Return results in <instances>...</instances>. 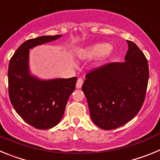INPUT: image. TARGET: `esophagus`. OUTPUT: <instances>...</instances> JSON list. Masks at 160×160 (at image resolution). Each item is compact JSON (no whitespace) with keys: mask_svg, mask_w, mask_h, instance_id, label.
Listing matches in <instances>:
<instances>
[{"mask_svg":"<svg viewBox=\"0 0 160 160\" xmlns=\"http://www.w3.org/2000/svg\"><path fill=\"white\" fill-rule=\"evenodd\" d=\"M83 84V80L82 78H78V79L77 81V83H76V87H77L78 89H80L82 87V86Z\"/></svg>","mask_w":160,"mask_h":160,"instance_id":"esophagus-1","label":"esophagus"}]
</instances>
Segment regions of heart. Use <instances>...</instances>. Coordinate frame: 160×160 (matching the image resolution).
Segmentation results:
<instances>
[{
    "mask_svg": "<svg viewBox=\"0 0 160 160\" xmlns=\"http://www.w3.org/2000/svg\"><path fill=\"white\" fill-rule=\"evenodd\" d=\"M111 52V49L110 48V45L107 43H97L79 49L78 55L82 59H90L101 55L102 57H106L110 54Z\"/></svg>",
    "mask_w": 160,
    "mask_h": 160,
    "instance_id": "obj_1",
    "label": "heart"
}]
</instances>
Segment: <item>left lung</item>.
Segmentation results:
<instances>
[{"instance_id": "left-lung-1", "label": "left lung", "mask_w": 160, "mask_h": 160, "mask_svg": "<svg viewBox=\"0 0 160 160\" xmlns=\"http://www.w3.org/2000/svg\"><path fill=\"white\" fill-rule=\"evenodd\" d=\"M124 62H110L89 71L82 90L93 122L103 130L125 125L140 111L145 100L149 68L136 44L127 41Z\"/></svg>"}]
</instances>
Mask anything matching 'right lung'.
Here are the masks:
<instances>
[{
  "mask_svg": "<svg viewBox=\"0 0 160 160\" xmlns=\"http://www.w3.org/2000/svg\"><path fill=\"white\" fill-rule=\"evenodd\" d=\"M62 35L42 36L22 44L9 61L8 96L16 112L37 129L46 130L59 123L77 78L42 81L29 73V49L56 40Z\"/></svg>",
  "mask_w": 160,
  "mask_h": 160,
  "instance_id": "add662e5",
  "label": "right lung"
}]
</instances>
